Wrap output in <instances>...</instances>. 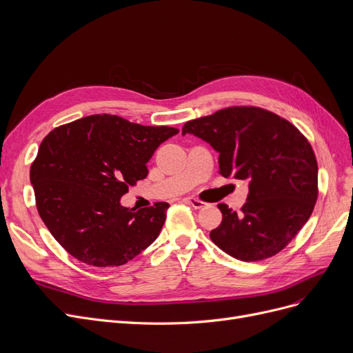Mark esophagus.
I'll return each instance as SVG.
<instances>
[{
    "label": "esophagus",
    "mask_w": 353,
    "mask_h": 353,
    "mask_svg": "<svg viewBox=\"0 0 353 353\" xmlns=\"http://www.w3.org/2000/svg\"><path fill=\"white\" fill-rule=\"evenodd\" d=\"M183 201H185V203H187L188 205H191V207L195 208V210L207 207V203H204V201H201V199H198V198H191V196H190V198H185Z\"/></svg>",
    "instance_id": "esophagus-1"
}]
</instances>
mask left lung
Instances as JSON below:
<instances>
[{
    "instance_id": "left-lung-1",
    "label": "left lung",
    "mask_w": 353,
    "mask_h": 353,
    "mask_svg": "<svg viewBox=\"0 0 353 353\" xmlns=\"http://www.w3.org/2000/svg\"><path fill=\"white\" fill-rule=\"evenodd\" d=\"M182 133L207 141L224 178L248 181L245 204H218L223 221L210 232L215 245L241 261L270 259L313 212L317 161L307 138L284 117L257 106H230L187 122Z\"/></svg>"
}]
</instances>
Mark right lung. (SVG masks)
Wrapping results in <instances>:
<instances>
[{
    "label": "right lung",
    "instance_id": "1",
    "mask_svg": "<svg viewBox=\"0 0 353 353\" xmlns=\"http://www.w3.org/2000/svg\"><path fill=\"white\" fill-rule=\"evenodd\" d=\"M178 132L92 114L48 133L30 181L43 223L67 253L89 265L117 267L157 240L170 204L135 212L121 196L146 178V162Z\"/></svg>",
    "mask_w": 353,
    "mask_h": 353
}]
</instances>
